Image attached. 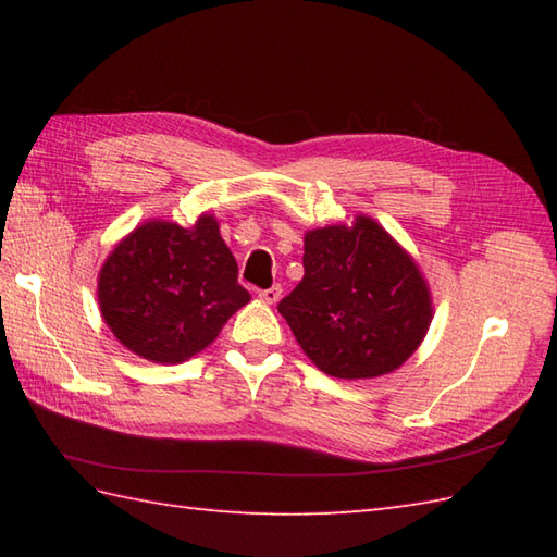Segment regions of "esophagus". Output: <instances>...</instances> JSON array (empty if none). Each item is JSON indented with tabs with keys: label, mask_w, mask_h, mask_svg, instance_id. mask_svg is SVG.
Returning <instances> with one entry per match:
<instances>
[{
	"label": "esophagus",
	"mask_w": 557,
	"mask_h": 557,
	"mask_svg": "<svg viewBox=\"0 0 557 557\" xmlns=\"http://www.w3.org/2000/svg\"><path fill=\"white\" fill-rule=\"evenodd\" d=\"M280 297H282V287L280 285H272L268 289H260L258 292V299L265 301V304H275V301H280Z\"/></svg>",
	"instance_id": "34e87169"
}]
</instances>
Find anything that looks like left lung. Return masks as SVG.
I'll return each mask as SVG.
<instances>
[{
  "mask_svg": "<svg viewBox=\"0 0 557 557\" xmlns=\"http://www.w3.org/2000/svg\"><path fill=\"white\" fill-rule=\"evenodd\" d=\"M277 311L318 369L354 381L399 369L433 309L417 263L381 224L357 218L304 236V280Z\"/></svg>",
  "mask_w": 557,
  "mask_h": 557,
  "instance_id": "8db88e82",
  "label": "left lung"
}]
</instances>
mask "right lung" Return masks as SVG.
<instances>
[{
  "label": "right lung",
  "mask_w": 557,
  "mask_h": 557,
  "mask_svg": "<svg viewBox=\"0 0 557 557\" xmlns=\"http://www.w3.org/2000/svg\"><path fill=\"white\" fill-rule=\"evenodd\" d=\"M215 218L191 230L146 222L114 248L100 270L104 323L124 347L158 363L206 349L227 318L251 301Z\"/></svg>",
  "instance_id": "add662e5"
}]
</instances>
